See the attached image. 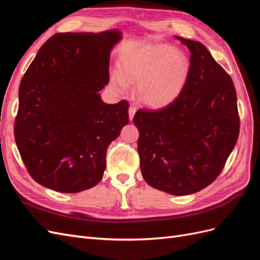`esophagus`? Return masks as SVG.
Segmentation results:
<instances>
[{"instance_id": "34e87169", "label": "esophagus", "mask_w": 260, "mask_h": 260, "mask_svg": "<svg viewBox=\"0 0 260 260\" xmlns=\"http://www.w3.org/2000/svg\"><path fill=\"white\" fill-rule=\"evenodd\" d=\"M136 112H137V107H136L135 105H130V107H129V111H128L130 120H132V119H133V116H135Z\"/></svg>"}]
</instances>
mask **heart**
<instances>
[{
  "label": "heart",
  "instance_id": "b5f03b06",
  "mask_svg": "<svg viewBox=\"0 0 260 260\" xmlns=\"http://www.w3.org/2000/svg\"><path fill=\"white\" fill-rule=\"evenodd\" d=\"M122 75L113 76L114 83L125 90L128 82L138 83L140 101L149 106H162L174 101L182 91L190 73L185 55L169 45H147L125 56Z\"/></svg>",
  "mask_w": 260,
  "mask_h": 260
}]
</instances>
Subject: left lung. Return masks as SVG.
Wrapping results in <instances>:
<instances>
[{
    "mask_svg": "<svg viewBox=\"0 0 260 260\" xmlns=\"http://www.w3.org/2000/svg\"><path fill=\"white\" fill-rule=\"evenodd\" d=\"M191 52L190 73L179 95L159 109H139L138 151L146 182L171 195H188L222 171L240 132L231 77L199 41L177 37Z\"/></svg>",
    "mask_w": 260,
    "mask_h": 260,
    "instance_id": "left-lung-1",
    "label": "left lung"
}]
</instances>
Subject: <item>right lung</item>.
<instances>
[{
  "label": "right lung",
  "mask_w": 260,
  "mask_h": 260,
  "mask_svg": "<svg viewBox=\"0 0 260 260\" xmlns=\"http://www.w3.org/2000/svg\"><path fill=\"white\" fill-rule=\"evenodd\" d=\"M118 30L52 36L37 53L19 85L14 136L36 182L78 193L103 178L106 152L129 122L127 101L106 104L109 55Z\"/></svg>",
  "instance_id": "add662e5"
}]
</instances>
